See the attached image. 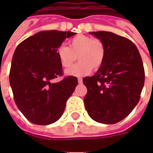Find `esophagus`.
I'll use <instances>...</instances> for the list:
<instances>
[{
    "instance_id": "obj_1",
    "label": "esophagus",
    "mask_w": 153,
    "mask_h": 153,
    "mask_svg": "<svg viewBox=\"0 0 153 153\" xmlns=\"http://www.w3.org/2000/svg\"><path fill=\"white\" fill-rule=\"evenodd\" d=\"M78 83H83V79H82L81 78H79V79H78Z\"/></svg>"
}]
</instances>
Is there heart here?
Here are the masks:
<instances>
[{
    "label": "heart",
    "instance_id": "b5f03b06",
    "mask_svg": "<svg viewBox=\"0 0 153 153\" xmlns=\"http://www.w3.org/2000/svg\"><path fill=\"white\" fill-rule=\"evenodd\" d=\"M69 47L60 45L56 55L61 66L70 67L78 59L79 62L66 70L67 75L81 77L89 74L93 68L98 70L102 65L106 50L102 41L86 35H77L69 42Z\"/></svg>",
    "mask_w": 153,
    "mask_h": 153
}]
</instances>
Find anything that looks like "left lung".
Masks as SVG:
<instances>
[{"label": "left lung", "mask_w": 153, "mask_h": 153, "mask_svg": "<svg viewBox=\"0 0 153 153\" xmlns=\"http://www.w3.org/2000/svg\"><path fill=\"white\" fill-rule=\"evenodd\" d=\"M102 41L106 56L92 77L83 79L88 93L84 105L93 120L111 125L129 115L140 99L144 85L143 64L131 41L111 32H90Z\"/></svg>", "instance_id": "1"}]
</instances>
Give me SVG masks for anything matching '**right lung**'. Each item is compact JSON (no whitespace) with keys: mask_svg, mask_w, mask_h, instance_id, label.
<instances>
[{"mask_svg":"<svg viewBox=\"0 0 153 153\" xmlns=\"http://www.w3.org/2000/svg\"><path fill=\"white\" fill-rule=\"evenodd\" d=\"M74 34L70 31H42L23 41L15 49L10 83L16 106L33 124L47 125L58 120L78 84L74 76L51 83L63 75L56 49Z\"/></svg>","mask_w":153,"mask_h":153,"instance_id":"obj_1","label":"right lung"}]
</instances>
